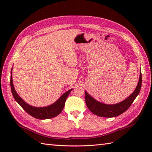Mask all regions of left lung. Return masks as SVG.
Wrapping results in <instances>:
<instances>
[{
  "label": "left lung",
  "instance_id": "8db88e82",
  "mask_svg": "<svg viewBox=\"0 0 152 152\" xmlns=\"http://www.w3.org/2000/svg\"><path fill=\"white\" fill-rule=\"evenodd\" d=\"M142 86V74L140 72V78L137 88L134 91L129 97L118 104H105L96 101L91 97L88 93L85 92L86 103L89 110L95 115L105 118L116 117L125 112L130 107V106L139 94Z\"/></svg>",
  "mask_w": 152,
  "mask_h": 152
}]
</instances>
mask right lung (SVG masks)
<instances>
[{
    "mask_svg": "<svg viewBox=\"0 0 152 152\" xmlns=\"http://www.w3.org/2000/svg\"><path fill=\"white\" fill-rule=\"evenodd\" d=\"M10 86L13 96L14 97L15 101L18 102V104L20 105L23 108V109L25 112H27L28 114L35 118L39 119L52 118L59 115L64 108V104H65V101L67 96H69V93L72 91V89H70L69 91L64 93V94L61 96L56 102L53 103V104L46 106V107L37 108L33 107V106H31L27 104V103L17 94V93H16L14 89V85H13L12 72L10 76Z\"/></svg>",
    "mask_w": 152,
    "mask_h": 152,
    "instance_id": "right-lung-1",
    "label": "right lung"
}]
</instances>
